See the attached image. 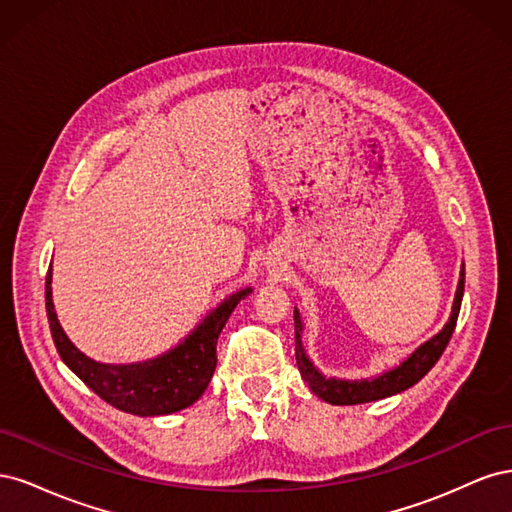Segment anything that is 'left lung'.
Returning a JSON list of instances; mask_svg holds the SVG:
<instances>
[{
    "label": "left lung",
    "instance_id": "left-lung-1",
    "mask_svg": "<svg viewBox=\"0 0 512 512\" xmlns=\"http://www.w3.org/2000/svg\"><path fill=\"white\" fill-rule=\"evenodd\" d=\"M463 282H466V269L461 267L459 286L455 292V303L451 318H448L446 327L425 342L421 348H416L408 359L399 367L386 371V374L374 378V380H337V378H324L320 371L312 365V361L305 356L303 344H301V316L294 309V356H297V365L303 380L307 382L312 393H316L320 399L329 401L333 406H354V404H367V401H376L397 395L401 391L410 389L418 380H421L427 371L438 363L442 352L446 350L448 342H451L455 324L459 318L461 299H463Z\"/></svg>",
    "mask_w": 512,
    "mask_h": 512
}]
</instances>
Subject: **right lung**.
<instances>
[{
    "label": "right lung",
    "instance_id": "1",
    "mask_svg": "<svg viewBox=\"0 0 512 512\" xmlns=\"http://www.w3.org/2000/svg\"><path fill=\"white\" fill-rule=\"evenodd\" d=\"M250 292L252 288L239 290L220 303V307L213 309L200 322V327L175 350L158 356V359L132 365L96 363L72 346L53 307L51 267L46 273L44 299L51 335L61 361L106 404L138 416H160L192 406L207 391L215 365H218V352H215L218 337L230 314L235 312L237 303Z\"/></svg>",
    "mask_w": 512,
    "mask_h": 512
}]
</instances>
